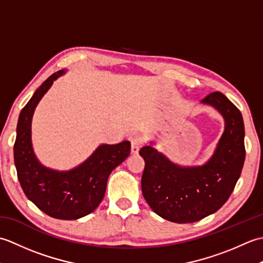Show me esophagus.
I'll return each mask as SVG.
<instances>
[{
	"label": "esophagus",
	"instance_id": "34e87169",
	"mask_svg": "<svg viewBox=\"0 0 263 263\" xmlns=\"http://www.w3.org/2000/svg\"><path fill=\"white\" fill-rule=\"evenodd\" d=\"M130 142H131V153L132 154H138L139 149L142 146V139L141 137L139 136H133L130 139Z\"/></svg>",
	"mask_w": 263,
	"mask_h": 263
}]
</instances>
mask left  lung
Returning a JSON list of instances; mask_svg holds the SVG:
<instances>
[{"instance_id": "8db88e82", "label": "left lung", "mask_w": 263, "mask_h": 263, "mask_svg": "<svg viewBox=\"0 0 263 263\" xmlns=\"http://www.w3.org/2000/svg\"><path fill=\"white\" fill-rule=\"evenodd\" d=\"M201 103L214 106L226 122L216 152L205 165L183 168L150 146L139 152L146 163L141 177L144 199L158 216L178 224L201 220L220 209L234 191L245 160L239 109L219 91L206 95Z\"/></svg>"}]
</instances>
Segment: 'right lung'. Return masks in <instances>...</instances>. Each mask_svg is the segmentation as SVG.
I'll return each instance as SVG.
<instances>
[{
	"instance_id": "right-lung-1",
	"label": "right lung",
	"mask_w": 263,
	"mask_h": 263,
	"mask_svg": "<svg viewBox=\"0 0 263 263\" xmlns=\"http://www.w3.org/2000/svg\"><path fill=\"white\" fill-rule=\"evenodd\" d=\"M63 72L58 71L47 78L21 109L13 154L16 175L26 197L48 216L73 220L89 215L102 202L108 176L130 155L131 143L102 144L85 163L69 172H57L41 165L31 146L32 114L53 81Z\"/></svg>"
}]
</instances>
